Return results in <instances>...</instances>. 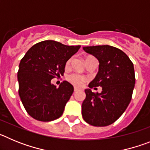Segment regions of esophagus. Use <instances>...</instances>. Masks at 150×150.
I'll use <instances>...</instances> for the list:
<instances>
[{
    "label": "esophagus",
    "instance_id": "esophagus-1",
    "mask_svg": "<svg viewBox=\"0 0 150 150\" xmlns=\"http://www.w3.org/2000/svg\"><path fill=\"white\" fill-rule=\"evenodd\" d=\"M78 91V88H76V87H74V92H76Z\"/></svg>",
    "mask_w": 150,
    "mask_h": 150
}]
</instances>
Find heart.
Returning a JSON list of instances; mask_svg holds the SVG:
<instances>
[{
    "label": "heart",
    "instance_id": "1",
    "mask_svg": "<svg viewBox=\"0 0 150 150\" xmlns=\"http://www.w3.org/2000/svg\"><path fill=\"white\" fill-rule=\"evenodd\" d=\"M92 58H94V57L92 56L86 57V61L88 60V59H92ZM71 62H72V58H71V59H69L68 60H67V62H66V66H67V67L70 66ZM68 80L70 83L74 84L75 86L80 87L83 86V84L85 83V82L87 81V78L86 77V76L79 75V74H71V75H70V76H68Z\"/></svg>",
    "mask_w": 150,
    "mask_h": 150
}]
</instances>
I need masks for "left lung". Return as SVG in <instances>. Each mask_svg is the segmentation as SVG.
Returning <instances> with one entry per match:
<instances>
[{"instance_id":"obj_1","label":"left lung","mask_w":150,"mask_h":150,"mask_svg":"<svg viewBox=\"0 0 150 150\" xmlns=\"http://www.w3.org/2000/svg\"><path fill=\"white\" fill-rule=\"evenodd\" d=\"M87 53L99 62V71L85 90L86 99L82 104L83 120L93 126L110 125L122 115L132 100L135 84L134 64L128 55L113 46H85ZM100 86V93L91 88Z\"/></svg>"}]
</instances>
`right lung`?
<instances>
[{
	"label": "right lung",
	"mask_w": 150,
	"mask_h": 150,
	"mask_svg": "<svg viewBox=\"0 0 150 150\" xmlns=\"http://www.w3.org/2000/svg\"><path fill=\"white\" fill-rule=\"evenodd\" d=\"M79 48L45 40L34 45L22 58L17 75L18 95L31 117L50 122L62 116L74 87L63 81L57 88L51 79L63 75L67 61Z\"/></svg>",
	"instance_id": "right-lung-1"
}]
</instances>
